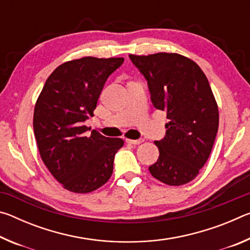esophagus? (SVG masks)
<instances>
[{
	"instance_id": "obj_1",
	"label": "esophagus",
	"mask_w": 250,
	"mask_h": 250,
	"mask_svg": "<svg viewBox=\"0 0 250 250\" xmlns=\"http://www.w3.org/2000/svg\"><path fill=\"white\" fill-rule=\"evenodd\" d=\"M143 141H145V139H138V140H131V139H125V142L126 143H130V145H140V143H142Z\"/></svg>"
}]
</instances>
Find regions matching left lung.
Here are the masks:
<instances>
[{
	"instance_id": "1",
	"label": "left lung",
	"mask_w": 250,
	"mask_h": 250,
	"mask_svg": "<svg viewBox=\"0 0 250 250\" xmlns=\"http://www.w3.org/2000/svg\"><path fill=\"white\" fill-rule=\"evenodd\" d=\"M129 57L147 82L152 104L170 120L164 138L155 141L160 155L149 171L167 185L188 183L206 163L218 130L208 80L196 62L179 54Z\"/></svg>"
}]
</instances>
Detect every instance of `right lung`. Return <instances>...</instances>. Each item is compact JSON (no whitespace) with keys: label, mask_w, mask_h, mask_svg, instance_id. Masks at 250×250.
Here are the masks:
<instances>
[{"label":"right lung","mask_w":250,"mask_h":250,"mask_svg":"<svg viewBox=\"0 0 250 250\" xmlns=\"http://www.w3.org/2000/svg\"><path fill=\"white\" fill-rule=\"evenodd\" d=\"M124 58L83 57L58 66L46 80L34 110V133L42 160L66 189L89 193L113 171L119 138L84 125L94 116L101 90Z\"/></svg>","instance_id":"add662e5"}]
</instances>
